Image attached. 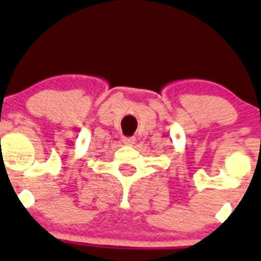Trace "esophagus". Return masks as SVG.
Instances as JSON below:
<instances>
[{
  "mask_svg": "<svg viewBox=\"0 0 261 261\" xmlns=\"http://www.w3.org/2000/svg\"><path fill=\"white\" fill-rule=\"evenodd\" d=\"M135 141H136L135 138H122V143L125 144V145L133 146L134 144H135Z\"/></svg>",
  "mask_w": 261,
  "mask_h": 261,
  "instance_id": "1",
  "label": "esophagus"
}]
</instances>
